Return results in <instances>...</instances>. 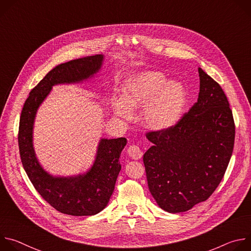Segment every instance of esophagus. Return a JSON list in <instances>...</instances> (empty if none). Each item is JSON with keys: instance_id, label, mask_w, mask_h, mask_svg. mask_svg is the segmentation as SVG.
Masks as SVG:
<instances>
[{"instance_id": "obj_1", "label": "esophagus", "mask_w": 251, "mask_h": 251, "mask_svg": "<svg viewBox=\"0 0 251 251\" xmlns=\"http://www.w3.org/2000/svg\"><path fill=\"white\" fill-rule=\"evenodd\" d=\"M127 153L129 154V156L134 159V160H139L142 158L143 156V152L140 150V148L138 146H135V145H131L128 150H127Z\"/></svg>"}]
</instances>
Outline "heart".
<instances>
[{
  "label": "heart",
  "mask_w": 251,
  "mask_h": 251,
  "mask_svg": "<svg viewBox=\"0 0 251 251\" xmlns=\"http://www.w3.org/2000/svg\"><path fill=\"white\" fill-rule=\"evenodd\" d=\"M187 105L184 85L159 71L147 70L136 75L123 87L122 97H115L112 108L119 118L130 122L133 109L141 108V121L153 131H165L182 118Z\"/></svg>",
  "instance_id": "1"
}]
</instances>
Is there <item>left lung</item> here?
<instances>
[{
    "mask_svg": "<svg viewBox=\"0 0 251 251\" xmlns=\"http://www.w3.org/2000/svg\"><path fill=\"white\" fill-rule=\"evenodd\" d=\"M198 102L165 131L150 132L143 157L148 187L158 205L184 212L216 191L233 151L235 127L228 100L218 82L199 67Z\"/></svg>",
    "mask_w": 251,
    "mask_h": 251,
    "instance_id": "1",
    "label": "left lung"
}]
</instances>
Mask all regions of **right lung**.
<instances>
[{"instance_id":"obj_1","label":"right lung","mask_w":251,"mask_h":251,"mask_svg":"<svg viewBox=\"0 0 251 251\" xmlns=\"http://www.w3.org/2000/svg\"><path fill=\"white\" fill-rule=\"evenodd\" d=\"M103 61L104 55L96 54L56 65L29 92L21 114L19 148L23 167L39 194L56 210L70 216H94L108 204L127 140L101 138L94 162L87 171L73 176H54L44 169L35 154L34 120L54 85L87 81L99 73Z\"/></svg>"}]
</instances>
